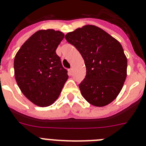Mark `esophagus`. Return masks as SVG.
<instances>
[{"instance_id":"esophagus-1","label":"esophagus","mask_w":146,"mask_h":146,"mask_svg":"<svg viewBox=\"0 0 146 146\" xmlns=\"http://www.w3.org/2000/svg\"><path fill=\"white\" fill-rule=\"evenodd\" d=\"M68 73H69L70 76L72 75V73H73V69H72V68H70V69L68 70Z\"/></svg>"}]
</instances>
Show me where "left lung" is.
Wrapping results in <instances>:
<instances>
[{"instance_id":"1","label":"left lung","mask_w":146,"mask_h":146,"mask_svg":"<svg viewBox=\"0 0 146 146\" xmlns=\"http://www.w3.org/2000/svg\"><path fill=\"white\" fill-rule=\"evenodd\" d=\"M84 61L86 76L79 84L87 102L103 107L113 102L122 90L127 76V58L122 45L101 28L85 25L65 35Z\"/></svg>"}]
</instances>
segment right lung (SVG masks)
Segmentation results:
<instances>
[{
  "instance_id": "add662e5",
  "label": "right lung",
  "mask_w": 146,
  "mask_h": 146,
  "mask_svg": "<svg viewBox=\"0 0 146 146\" xmlns=\"http://www.w3.org/2000/svg\"><path fill=\"white\" fill-rule=\"evenodd\" d=\"M64 35L41 29L24 43L14 60L15 78L28 100L40 107L52 105L68 79L56 50Z\"/></svg>"
}]
</instances>
